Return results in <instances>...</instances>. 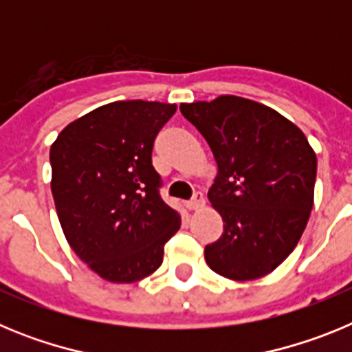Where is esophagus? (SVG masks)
I'll return each instance as SVG.
<instances>
[{
    "label": "esophagus",
    "instance_id": "34e87169",
    "mask_svg": "<svg viewBox=\"0 0 352 352\" xmlns=\"http://www.w3.org/2000/svg\"><path fill=\"white\" fill-rule=\"evenodd\" d=\"M203 206H204V195H203V192H195L194 197H192L190 201L186 203V208H188V210H190V211L201 210V208H203Z\"/></svg>",
    "mask_w": 352,
    "mask_h": 352
}]
</instances>
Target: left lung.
<instances>
[{"label":"left lung","instance_id":"1","mask_svg":"<svg viewBox=\"0 0 352 352\" xmlns=\"http://www.w3.org/2000/svg\"><path fill=\"white\" fill-rule=\"evenodd\" d=\"M213 151L219 174L208 192L223 232L204 259L231 280H254L282 264L314 204L317 158L305 133L257 102L223 95L179 105Z\"/></svg>","mask_w":352,"mask_h":352}]
</instances>
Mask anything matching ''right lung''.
<instances>
[{"label": "right lung", "instance_id": "obj_1", "mask_svg": "<svg viewBox=\"0 0 352 352\" xmlns=\"http://www.w3.org/2000/svg\"><path fill=\"white\" fill-rule=\"evenodd\" d=\"M174 113L173 104L113 102L70 123L51 146V188L65 236L109 282L151 275L182 226L151 164L155 138Z\"/></svg>", "mask_w": 352, "mask_h": 352}]
</instances>
